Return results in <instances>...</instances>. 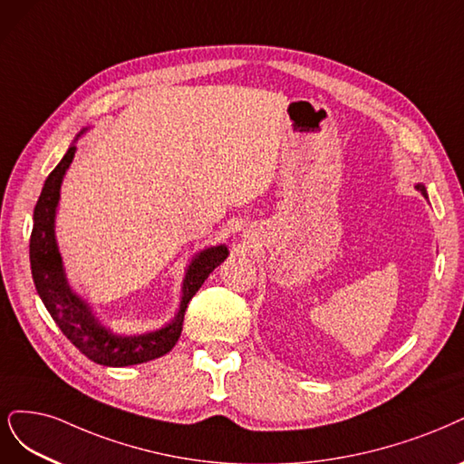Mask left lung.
Wrapping results in <instances>:
<instances>
[{"label":"left lung","mask_w":464,"mask_h":464,"mask_svg":"<svg viewBox=\"0 0 464 464\" xmlns=\"http://www.w3.org/2000/svg\"><path fill=\"white\" fill-rule=\"evenodd\" d=\"M417 189H419V191H422V196H426V189H424V186H420V184H419V186H417Z\"/></svg>","instance_id":"obj_1"}]
</instances>
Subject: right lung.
Listing matches in <instances>:
<instances>
[{
	"label": "right lung",
	"instance_id": "1",
	"mask_svg": "<svg viewBox=\"0 0 464 464\" xmlns=\"http://www.w3.org/2000/svg\"><path fill=\"white\" fill-rule=\"evenodd\" d=\"M74 151L76 148H69L61 163L50 172L34 207V227L30 234V268L36 290L61 332L90 361L103 366H129L163 357L180 338L189 299L196 295L205 278L227 259L228 249L225 246L205 249L189 265L182 287L180 311L169 326L143 335H132V338H121V335L107 332L95 321L84 303L71 292L65 275H63L61 255L55 244L53 222L59 188Z\"/></svg>",
	"mask_w": 464,
	"mask_h": 464
}]
</instances>
